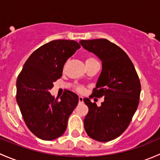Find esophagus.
<instances>
[{
    "label": "esophagus",
    "instance_id": "esophagus-1",
    "mask_svg": "<svg viewBox=\"0 0 160 160\" xmlns=\"http://www.w3.org/2000/svg\"><path fill=\"white\" fill-rule=\"evenodd\" d=\"M83 102V97L80 96L79 97V104H82Z\"/></svg>",
    "mask_w": 160,
    "mask_h": 160
}]
</instances>
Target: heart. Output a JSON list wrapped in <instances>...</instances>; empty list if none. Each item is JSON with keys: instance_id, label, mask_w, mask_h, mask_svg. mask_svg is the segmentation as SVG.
<instances>
[{"instance_id": "obj_1", "label": "heart", "mask_w": 160, "mask_h": 160, "mask_svg": "<svg viewBox=\"0 0 160 160\" xmlns=\"http://www.w3.org/2000/svg\"><path fill=\"white\" fill-rule=\"evenodd\" d=\"M95 60H96V59H93V57H88V59H86V63H87V62H92V61H95ZM77 90H78L79 92H83V91H84V88H83V87H81V86H78V87H77Z\"/></svg>"}]
</instances>
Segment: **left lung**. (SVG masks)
Returning <instances> with one entry per match:
<instances>
[{
    "instance_id": "8db88e82",
    "label": "left lung",
    "mask_w": 160,
    "mask_h": 160,
    "mask_svg": "<svg viewBox=\"0 0 160 160\" xmlns=\"http://www.w3.org/2000/svg\"><path fill=\"white\" fill-rule=\"evenodd\" d=\"M80 44L96 55L102 70L91 97L104 98L101 105L83 101L89 111L83 120L87 134L98 142H109L122 135L129 125L139 103L141 84L128 55L105 38L81 40Z\"/></svg>"
}]
</instances>
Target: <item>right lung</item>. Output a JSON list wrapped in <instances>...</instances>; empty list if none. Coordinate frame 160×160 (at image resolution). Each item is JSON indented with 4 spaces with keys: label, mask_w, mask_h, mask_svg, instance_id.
<instances>
[{
    "label": "right lung",
    "mask_w": 160,
    "mask_h": 160,
    "mask_svg": "<svg viewBox=\"0 0 160 160\" xmlns=\"http://www.w3.org/2000/svg\"><path fill=\"white\" fill-rule=\"evenodd\" d=\"M80 48L73 40H54L37 49L24 64L16 83V101L31 132L42 140L56 139L65 132L79 97L66 90L60 100L49 93L62 77L67 59Z\"/></svg>",
    "instance_id": "add662e5"
}]
</instances>
